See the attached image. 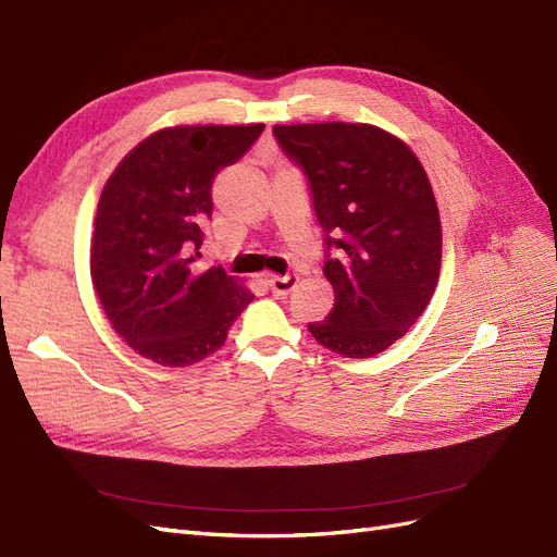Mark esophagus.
<instances>
[{"label":"esophagus","instance_id":"1","mask_svg":"<svg viewBox=\"0 0 557 557\" xmlns=\"http://www.w3.org/2000/svg\"><path fill=\"white\" fill-rule=\"evenodd\" d=\"M298 284V277L294 275H268V286L275 296H289L294 286Z\"/></svg>","mask_w":557,"mask_h":557}]
</instances>
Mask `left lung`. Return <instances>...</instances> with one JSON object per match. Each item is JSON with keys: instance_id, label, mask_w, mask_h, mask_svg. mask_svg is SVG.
<instances>
[{"instance_id": "left-lung-1", "label": "left lung", "mask_w": 557, "mask_h": 557, "mask_svg": "<svg viewBox=\"0 0 557 557\" xmlns=\"http://www.w3.org/2000/svg\"><path fill=\"white\" fill-rule=\"evenodd\" d=\"M273 134L308 177L324 228L335 305L308 331L339 356L382 354L423 314L440 277V210L421 161L372 124H275Z\"/></svg>"}]
</instances>
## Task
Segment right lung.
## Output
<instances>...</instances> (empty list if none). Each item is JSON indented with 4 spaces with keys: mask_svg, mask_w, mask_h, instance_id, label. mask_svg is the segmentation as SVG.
Listing matches in <instances>:
<instances>
[{
    "mask_svg": "<svg viewBox=\"0 0 557 557\" xmlns=\"http://www.w3.org/2000/svg\"><path fill=\"white\" fill-rule=\"evenodd\" d=\"M263 124L159 129L103 185L89 271L115 333L169 368L199 363L224 343L255 296L224 273L199 271L212 181L252 148Z\"/></svg>",
    "mask_w": 557,
    "mask_h": 557,
    "instance_id": "1",
    "label": "right lung"
}]
</instances>
